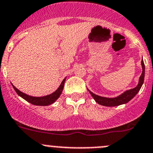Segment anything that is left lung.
Segmentation results:
<instances>
[{
	"label": "left lung",
	"instance_id": "obj_1",
	"mask_svg": "<svg viewBox=\"0 0 153 153\" xmlns=\"http://www.w3.org/2000/svg\"><path fill=\"white\" fill-rule=\"evenodd\" d=\"M141 66H142V74H141V76L139 78V81H138V84L136 87L134 88H132L130 90H127L123 94L119 95V97H115V98H107V97H102L100 96L96 95L94 93L91 92L89 91L90 94L92 96L94 100L100 104L101 105L107 107H115V106H119L120 105H123V104H126L132 100L133 97L138 94V91L141 89V86H142L143 83H144V73H145V66H144V61L143 59H141Z\"/></svg>",
	"mask_w": 153,
	"mask_h": 153
}]
</instances>
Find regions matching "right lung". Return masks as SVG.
Wrapping results in <instances>:
<instances>
[{
    "label": "right lung",
    "instance_id": "1",
    "mask_svg": "<svg viewBox=\"0 0 153 153\" xmlns=\"http://www.w3.org/2000/svg\"><path fill=\"white\" fill-rule=\"evenodd\" d=\"M65 79L66 78H65L63 80H62V83L60 84L59 87L56 89V91H55L54 92L52 93L51 94H49V95H47V96H45V97H31V96L27 95V94H24V93L19 91L18 88H15L12 84V85L14 89H15V91H16L18 95L20 96V97H22L23 99H24L25 100L27 101V102H29V103L32 104V105H39V106H47V105H51V104L53 103L55 101L59 98L60 94H62V90H63Z\"/></svg>",
    "mask_w": 153,
    "mask_h": 153
}]
</instances>
